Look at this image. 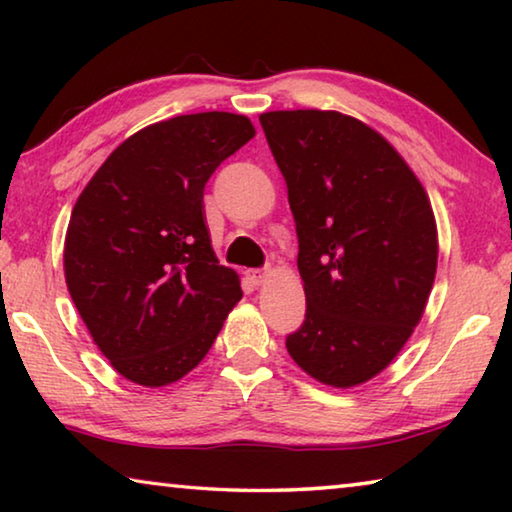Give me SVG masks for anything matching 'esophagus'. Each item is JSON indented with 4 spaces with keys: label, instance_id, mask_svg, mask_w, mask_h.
Listing matches in <instances>:
<instances>
[{
    "label": "esophagus",
    "instance_id": "obj_1",
    "mask_svg": "<svg viewBox=\"0 0 512 512\" xmlns=\"http://www.w3.org/2000/svg\"><path fill=\"white\" fill-rule=\"evenodd\" d=\"M266 275V268H250V271H246V277L255 284V287H259V284L266 280Z\"/></svg>",
    "mask_w": 512,
    "mask_h": 512
}]
</instances>
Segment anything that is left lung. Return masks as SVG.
<instances>
[{
	"label": "left lung",
	"instance_id": "8db88e82",
	"mask_svg": "<svg viewBox=\"0 0 512 512\" xmlns=\"http://www.w3.org/2000/svg\"><path fill=\"white\" fill-rule=\"evenodd\" d=\"M287 183L307 311L287 336L298 366L348 388L409 341L438 262L420 180L384 137L332 110L259 115Z\"/></svg>",
	"mask_w": 512,
	"mask_h": 512
}]
</instances>
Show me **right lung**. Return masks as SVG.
Instances as JSON below:
<instances>
[{
	"label": "right lung",
	"mask_w": 512,
	"mask_h": 512,
	"mask_svg": "<svg viewBox=\"0 0 512 512\" xmlns=\"http://www.w3.org/2000/svg\"><path fill=\"white\" fill-rule=\"evenodd\" d=\"M255 128L244 115H180L119 144L76 201L65 237L69 296L121 377L167 386L203 361L239 277L203 219L216 167Z\"/></svg>",
	"instance_id": "1"
}]
</instances>
